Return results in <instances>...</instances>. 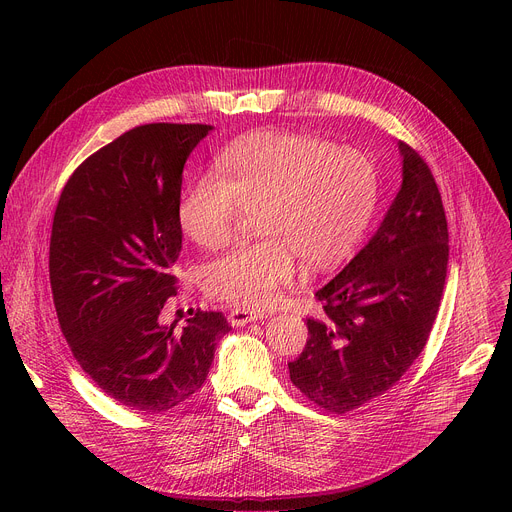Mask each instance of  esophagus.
Segmentation results:
<instances>
[{
    "label": "esophagus",
    "instance_id": "esophagus-1",
    "mask_svg": "<svg viewBox=\"0 0 512 512\" xmlns=\"http://www.w3.org/2000/svg\"><path fill=\"white\" fill-rule=\"evenodd\" d=\"M259 318H263V314H259L255 310H247V308H233L231 314H229V322L233 326H245L249 322L259 320Z\"/></svg>",
    "mask_w": 512,
    "mask_h": 512
}]
</instances>
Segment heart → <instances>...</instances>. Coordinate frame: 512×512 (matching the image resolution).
<instances>
[{
    "label": "heart",
    "instance_id": "obj_1",
    "mask_svg": "<svg viewBox=\"0 0 512 512\" xmlns=\"http://www.w3.org/2000/svg\"><path fill=\"white\" fill-rule=\"evenodd\" d=\"M218 170L180 194L182 233L204 249L229 241L245 210H255L257 241L231 247L200 269L206 296L243 308L267 306L308 269L336 265L371 225L381 198L375 162L358 150L298 133L257 131L235 139Z\"/></svg>",
    "mask_w": 512,
    "mask_h": 512
}]
</instances>
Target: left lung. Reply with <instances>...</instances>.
<instances>
[{"label": "left lung", "instance_id": "left-lung-1", "mask_svg": "<svg viewBox=\"0 0 512 512\" xmlns=\"http://www.w3.org/2000/svg\"><path fill=\"white\" fill-rule=\"evenodd\" d=\"M403 184L375 237L316 291L322 318L289 379L312 403L346 413L389 391L421 354L448 271V221L425 160L399 141Z\"/></svg>", "mask_w": 512, "mask_h": 512}]
</instances>
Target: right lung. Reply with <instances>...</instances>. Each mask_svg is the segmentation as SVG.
<instances>
[{
	"label": "right lung",
	"mask_w": 512,
	"mask_h": 512,
	"mask_svg": "<svg viewBox=\"0 0 512 512\" xmlns=\"http://www.w3.org/2000/svg\"><path fill=\"white\" fill-rule=\"evenodd\" d=\"M210 125H139L89 156L62 188L50 235V287L81 369L121 405L164 413L206 381L223 312L182 332L158 322L176 296L182 172Z\"/></svg>",
	"instance_id": "add662e5"
}]
</instances>
